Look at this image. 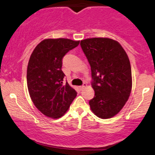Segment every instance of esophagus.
Masks as SVG:
<instances>
[{
    "mask_svg": "<svg viewBox=\"0 0 155 155\" xmlns=\"http://www.w3.org/2000/svg\"><path fill=\"white\" fill-rule=\"evenodd\" d=\"M87 84H86V83H84L82 86H80V87H79V89H81V90H82V89H84L85 87H87Z\"/></svg>",
    "mask_w": 155,
    "mask_h": 155,
    "instance_id": "esophagus-1",
    "label": "esophagus"
}]
</instances>
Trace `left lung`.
Returning <instances> with one entry per match:
<instances>
[{
  "label": "left lung",
  "instance_id": "8db88e82",
  "mask_svg": "<svg viewBox=\"0 0 155 155\" xmlns=\"http://www.w3.org/2000/svg\"><path fill=\"white\" fill-rule=\"evenodd\" d=\"M80 45L92 71L94 97L89 102L91 110L99 118H112L131 94V68L127 54L117 41L109 38L86 39Z\"/></svg>",
  "mask_w": 155,
  "mask_h": 155
}]
</instances>
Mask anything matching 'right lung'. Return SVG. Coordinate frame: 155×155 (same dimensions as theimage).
I'll return each mask as SVG.
<instances>
[{
	"label": "right lung",
	"mask_w": 155,
	"mask_h": 155,
	"mask_svg": "<svg viewBox=\"0 0 155 155\" xmlns=\"http://www.w3.org/2000/svg\"><path fill=\"white\" fill-rule=\"evenodd\" d=\"M79 44L69 39H47L31 53L27 72L28 90L33 103L46 116H63L76 97L75 89L67 81L63 83L61 68L64 55Z\"/></svg>",
	"instance_id": "right-lung-1"
}]
</instances>
